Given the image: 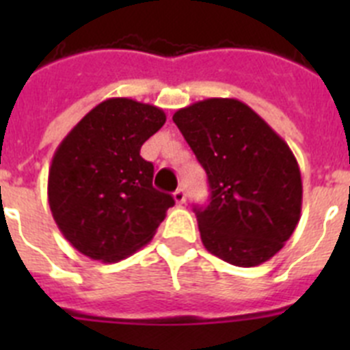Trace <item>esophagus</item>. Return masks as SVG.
<instances>
[{"label": "esophagus", "mask_w": 350, "mask_h": 350, "mask_svg": "<svg viewBox=\"0 0 350 350\" xmlns=\"http://www.w3.org/2000/svg\"><path fill=\"white\" fill-rule=\"evenodd\" d=\"M173 198H175V202H177L178 205H182V203H185V191L180 187V189H177L173 193Z\"/></svg>", "instance_id": "esophagus-1"}]
</instances>
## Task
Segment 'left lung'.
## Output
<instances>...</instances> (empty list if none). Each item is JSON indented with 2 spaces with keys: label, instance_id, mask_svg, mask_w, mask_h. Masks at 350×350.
I'll return each instance as SVG.
<instances>
[{
  "label": "left lung",
  "instance_id": "obj_1",
  "mask_svg": "<svg viewBox=\"0 0 350 350\" xmlns=\"http://www.w3.org/2000/svg\"><path fill=\"white\" fill-rule=\"evenodd\" d=\"M173 122L208 177L210 203L194 208L205 249L242 268L273 258L301 213V173L289 145L234 98L196 101Z\"/></svg>",
  "mask_w": 350,
  "mask_h": 350
}]
</instances>
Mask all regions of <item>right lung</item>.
Masks as SVG:
<instances>
[{
	"mask_svg": "<svg viewBox=\"0 0 350 350\" xmlns=\"http://www.w3.org/2000/svg\"><path fill=\"white\" fill-rule=\"evenodd\" d=\"M166 122L161 108L110 98L83 116L55 148L49 170V206L79 252L117 262L147 245L175 205L154 189L152 163L140 148Z\"/></svg>",
	"mask_w": 350,
	"mask_h": 350,
	"instance_id": "1",
	"label": "right lung"
}]
</instances>
